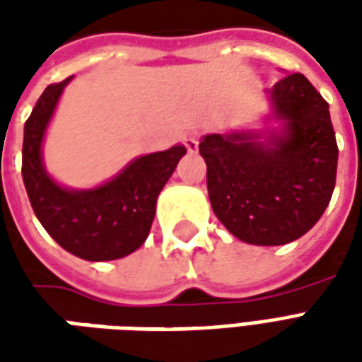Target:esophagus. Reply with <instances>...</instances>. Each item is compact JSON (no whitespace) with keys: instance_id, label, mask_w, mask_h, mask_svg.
I'll return each mask as SVG.
<instances>
[{"instance_id":"1","label":"esophagus","mask_w":362,"mask_h":362,"mask_svg":"<svg viewBox=\"0 0 362 362\" xmlns=\"http://www.w3.org/2000/svg\"><path fill=\"white\" fill-rule=\"evenodd\" d=\"M184 145H186V149H188L189 153H196L197 145H199V132H197V129L188 132L186 137H184Z\"/></svg>"}]
</instances>
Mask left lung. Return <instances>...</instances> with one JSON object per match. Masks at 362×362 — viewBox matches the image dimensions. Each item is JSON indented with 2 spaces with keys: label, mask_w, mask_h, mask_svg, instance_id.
<instances>
[{
  "label": "left lung",
  "mask_w": 362,
  "mask_h": 362,
  "mask_svg": "<svg viewBox=\"0 0 362 362\" xmlns=\"http://www.w3.org/2000/svg\"><path fill=\"white\" fill-rule=\"evenodd\" d=\"M283 132L205 135L207 192L217 219L243 243L279 246L310 230L335 188L337 141L329 106L303 74L269 90Z\"/></svg>",
  "instance_id": "1"
}]
</instances>
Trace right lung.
Listing matches in <instances>:
<instances>
[{"label": "right lung", "mask_w": 362, "mask_h": 362, "mask_svg": "<svg viewBox=\"0 0 362 362\" xmlns=\"http://www.w3.org/2000/svg\"><path fill=\"white\" fill-rule=\"evenodd\" d=\"M71 77L48 85L25 122L23 182L46 233L74 256L89 262L124 258L149 235L160 189L184 155V145L132 160L95 189H67L42 165V139L58 98Z\"/></svg>", "instance_id": "add662e5"}]
</instances>
